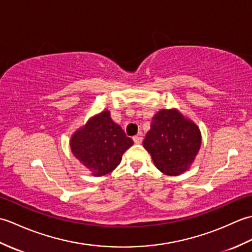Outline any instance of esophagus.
I'll return each mask as SVG.
<instances>
[{"mask_svg":"<svg viewBox=\"0 0 252 252\" xmlns=\"http://www.w3.org/2000/svg\"><path fill=\"white\" fill-rule=\"evenodd\" d=\"M133 141H134L135 144H141L142 141H143V138H142L141 135H136V136L133 137Z\"/></svg>","mask_w":252,"mask_h":252,"instance_id":"34e87169","label":"esophagus"}]
</instances>
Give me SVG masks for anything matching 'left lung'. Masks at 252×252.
<instances>
[{"label": "left lung", "instance_id": "left-lung-1", "mask_svg": "<svg viewBox=\"0 0 252 252\" xmlns=\"http://www.w3.org/2000/svg\"><path fill=\"white\" fill-rule=\"evenodd\" d=\"M200 145L199 127L176 108L159 110L143 142L156 168L170 176L180 175L190 168Z\"/></svg>", "mask_w": 252, "mask_h": 252}]
</instances>
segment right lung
Instances as JSON below:
<instances>
[{"mask_svg":"<svg viewBox=\"0 0 252 252\" xmlns=\"http://www.w3.org/2000/svg\"><path fill=\"white\" fill-rule=\"evenodd\" d=\"M132 145L131 138L112 121L109 110L91 117L70 138L73 156L93 176H103L114 171L120 164L122 155Z\"/></svg>","mask_w":252,"mask_h":252,"instance_id":"add662e5","label":"right lung"}]
</instances>
